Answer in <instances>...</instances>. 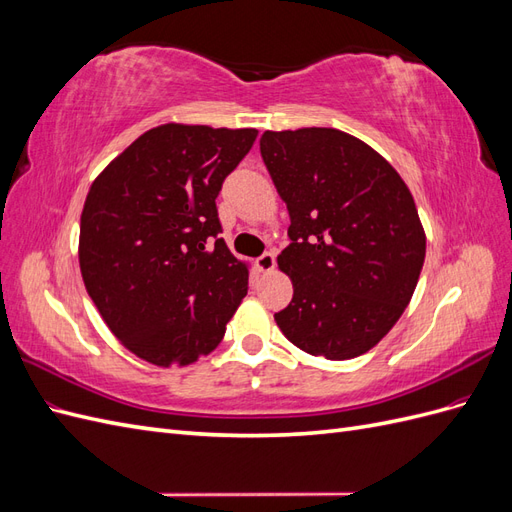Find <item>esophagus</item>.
Segmentation results:
<instances>
[{
    "label": "esophagus",
    "mask_w": 512,
    "mask_h": 512,
    "mask_svg": "<svg viewBox=\"0 0 512 512\" xmlns=\"http://www.w3.org/2000/svg\"><path fill=\"white\" fill-rule=\"evenodd\" d=\"M256 262H258V269L262 273H269V271L275 269V254L273 252H265L262 256H258Z\"/></svg>",
    "instance_id": "obj_1"
}]
</instances>
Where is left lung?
Wrapping results in <instances>:
<instances>
[{"label": "left lung", "mask_w": 512, "mask_h": 512, "mask_svg": "<svg viewBox=\"0 0 512 512\" xmlns=\"http://www.w3.org/2000/svg\"><path fill=\"white\" fill-rule=\"evenodd\" d=\"M260 153L290 213L277 265L294 294L277 327L314 356L365 354L404 314L423 269L408 185L380 153L333 128L267 130Z\"/></svg>", "instance_id": "left-lung-1"}]
</instances>
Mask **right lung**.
I'll list each match as a JSON object with an SVG mask.
<instances>
[{
    "mask_svg": "<svg viewBox=\"0 0 512 512\" xmlns=\"http://www.w3.org/2000/svg\"><path fill=\"white\" fill-rule=\"evenodd\" d=\"M258 130L153 128L91 183L79 260L108 329L141 359L190 365L222 342L247 267L220 237L224 179Z\"/></svg>",
    "mask_w": 512,
    "mask_h": 512,
    "instance_id": "add662e5",
    "label": "right lung"
}]
</instances>
